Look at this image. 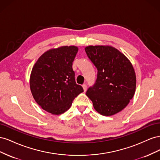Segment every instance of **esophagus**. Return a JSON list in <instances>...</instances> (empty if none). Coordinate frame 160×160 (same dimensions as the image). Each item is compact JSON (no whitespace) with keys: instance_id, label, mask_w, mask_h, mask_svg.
Segmentation results:
<instances>
[{"instance_id":"34e87169","label":"esophagus","mask_w":160,"mask_h":160,"mask_svg":"<svg viewBox=\"0 0 160 160\" xmlns=\"http://www.w3.org/2000/svg\"><path fill=\"white\" fill-rule=\"evenodd\" d=\"M82 87H83L84 91H86V90H87V85L86 84H83V85H82Z\"/></svg>"}]
</instances>
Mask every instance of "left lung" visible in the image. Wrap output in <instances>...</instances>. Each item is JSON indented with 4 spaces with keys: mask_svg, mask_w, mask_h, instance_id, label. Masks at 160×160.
Listing matches in <instances>:
<instances>
[{
    "mask_svg": "<svg viewBox=\"0 0 160 160\" xmlns=\"http://www.w3.org/2000/svg\"><path fill=\"white\" fill-rule=\"evenodd\" d=\"M85 52L98 69L97 79L86 95L95 109L109 116L123 110L133 98L136 77L126 57L109 46H88Z\"/></svg>",
    "mask_w": 160,
    "mask_h": 160,
    "instance_id": "8db88e82",
    "label": "left lung"
}]
</instances>
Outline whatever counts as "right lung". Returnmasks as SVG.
<instances>
[{
  "label": "right lung",
  "mask_w": 160,
  "mask_h": 160,
  "mask_svg": "<svg viewBox=\"0 0 160 160\" xmlns=\"http://www.w3.org/2000/svg\"><path fill=\"white\" fill-rule=\"evenodd\" d=\"M77 52L78 48L75 46L51 49L38 58L32 69L30 88L33 98L52 114L64 113L83 91L76 83L72 67Z\"/></svg>",
  "instance_id": "1"
}]
</instances>
